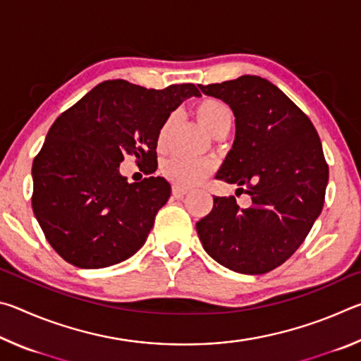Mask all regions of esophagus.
Listing matches in <instances>:
<instances>
[{
  "label": "esophagus",
  "mask_w": 361,
  "mask_h": 361,
  "mask_svg": "<svg viewBox=\"0 0 361 361\" xmlns=\"http://www.w3.org/2000/svg\"><path fill=\"white\" fill-rule=\"evenodd\" d=\"M189 191H188V189H185V188H181V186H176V185H173L172 186V194L175 195V197H185V195L188 194Z\"/></svg>",
  "instance_id": "1"
}]
</instances>
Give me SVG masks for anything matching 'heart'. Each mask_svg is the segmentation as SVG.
Listing matches in <instances>:
<instances>
[{"mask_svg": "<svg viewBox=\"0 0 361 361\" xmlns=\"http://www.w3.org/2000/svg\"><path fill=\"white\" fill-rule=\"evenodd\" d=\"M195 118L202 124L204 129L215 135L219 130H229L232 124V111L224 102L218 99H202L194 108ZM170 129V119L166 121L157 133V148L161 149L166 145V138ZM212 162L195 161L185 157H169L162 162L161 172L169 181L181 188H191L202 181L212 172Z\"/></svg>", "mask_w": 361, "mask_h": 361, "instance_id": "1", "label": "heart"}]
</instances>
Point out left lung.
<instances>
[{
  "mask_svg": "<svg viewBox=\"0 0 361 361\" xmlns=\"http://www.w3.org/2000/svg\"><path fill=\"white\" fill-rule=\"evenodd\" d=\"M228 103L235 138L216 178L252 197L213 195V209L195 224L202 247L239 274H266L290 258L312 229L325 202L328 164L310 119L277 85L259 76L199 85Z\"/></svg>",
  "mask_w": 361,
  "mask_h": 361,
  "instance_id": "obj_1",
  "label": "left lung"
}]
</instances>
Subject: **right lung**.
<instances>
[{
	"label": "right lung",
	"mask_w": 361,
	"mask_h": 361,
	"mask_svg": "<svg viewBox=\"0 0 361 361\" xmlns=\"http://www.w3.org/2000/svg\"><path fill=\"white\" fill-rule=\"evenodd\" d=\"M194 84L145 89L105 81L66 109L35 157L32 207L51 247L81 269L126 261L145 245L159 209L170 197L161 176L129 183L119 172L126 156L157 169V133Z\"/></svg>",
	"instance_id": "add662e5"
}]
</instances>
